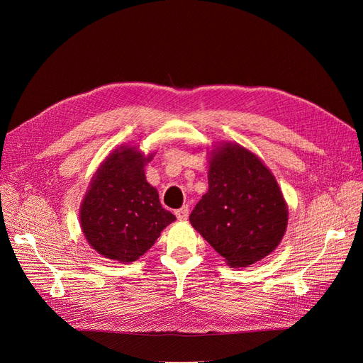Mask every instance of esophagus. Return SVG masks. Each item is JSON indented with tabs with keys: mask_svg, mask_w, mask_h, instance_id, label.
Wrapping results in <instances>:
<instances>
[{
	"mask_svg": "<svg viewBox=\"0 0 363 363\" xmlns=\"http://www.w3.org/2000/svg\"><path fill=\"white\" fill-rule=\"evenodd\" d=\"M175 215H177L178 220H186V219H188V215H189L188 206H182L181 208H178V211H175Z\"/></svg>",
	"mask_w": 363,
	"mask_h": 363,
	"instance_id": "obj_1",
	"label": "esophagus"
}]
</instances>
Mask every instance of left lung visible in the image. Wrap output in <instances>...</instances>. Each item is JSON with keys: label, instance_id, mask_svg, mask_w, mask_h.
<instances>
[{"label": "left lung", "instance_id": "1", "mask_svg": "<svg viewBox=\"0 0 363 363\" xmlns=\"http://www.w3.org/2000/svg\"><path fill=\"white\" fill-rule=\"evenodd\" d=\"M208 191L189 215L194 230L233 268L271 255L289 223L275 177L252 151L223 143L211 152Z\"/></svg>", "mask_w": 363, "mask_h": 363}]
</instances>
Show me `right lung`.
<instances>
[{
    "mask_svg": "<svg viewBox=\"0 0 363 363\" xmlns=\"http://www.w3.org/2000/svg\"><path fill=\"white\" fill-rule=\"evenodd\" d=\"M144 156L122 145L95 172L81 204L82 233L101 256L129 263L140 259L175 216L162 207L159 193L144 175Z\"/></svg>",
    "mask_w": 363,
    "mask_h": 363,
    "instance_id": "1",
    "label": "right lung"
}]
</instances>
